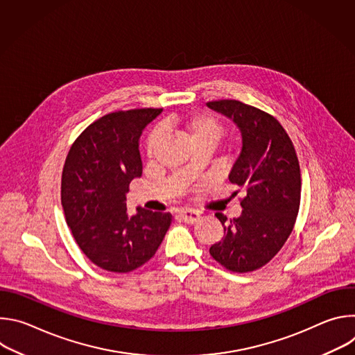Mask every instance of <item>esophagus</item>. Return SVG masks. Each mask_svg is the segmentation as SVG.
Wrapping results in <instances>:
<instances>
[{"mask_svg": "<svg viewBox=\"0 0 355 355\" xmlns=\"http://www.w3.org/2000/svg\"><path fill=\"white\" fill-rule=\"evenodd\" d=\"M178 216L182 219V222L189 223V225H193L200 219V215L196 211H181Z\"/></svg>", "mask_w": 355, "mask_h": 355, "instance_id": "esophagus-1", "label": "esophagus"}]
</instances>
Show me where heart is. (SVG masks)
<instances>
[{"label": "heart", "mask_w": 355, "mask_h": 355, "mask_svg": "<svg viewBox=\"0 0 355 355\" xmlns=\"http://www.w3.org/2000/svg\"><path fill=\"white\" fill-rule=\"evenodd\" d=\"M177 122L188 133L193 146L209 144L215 147L218 141L222 139L225 132L223 123L214 114L205 112V111L182 116L177 119ZM162 139H163V129L160 128H156L150 133L146 141V151L148 157H151L156 153Z\"/></svg>", "instance_id": "1"}]
</instances>
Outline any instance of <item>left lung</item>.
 <instances>
[{
  "instance_id": "left-lung-1",
  "label": "left lung",
  "mask_w": 355,
  "mask_h": 355,
  "mask_svg": "<svg viewBox=\"0 0 355 355\" xmlns=\"http://www.w3.org/2000/svg\"><path fill=\"white\" fill-rule=\"evenodd\" d=\"M207 105L233 119L241 132V151L229 180L245 191L239 218L215 214L225 234L209 252L232 272H251L270 263L293 230L302 187L297 156L286 130L268 112L236 99Z\"/></svg>"
}]
</instances>
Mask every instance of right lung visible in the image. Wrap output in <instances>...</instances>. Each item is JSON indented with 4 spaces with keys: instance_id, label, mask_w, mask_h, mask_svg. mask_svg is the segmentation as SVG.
<instances>
[{
    "instance_id": "add662e5",
    "label": "right lung",
    "mask_w": 355,
    "mask_h": 355,
    "mask_svg": "<svg viewBox=\"0 0 355 355\" xmlns=\"http://www.w3.org/2000/svg\"><path fill=\"white\" fill-rule=\"evenodd\" d=\"M162 108L116 111L92 122L73 143L62 174L66 222L99 268L130 272L156 254L171 214L126 212L129 184L141 175L139 137Z\"/></svg>"
}]
</instances>
